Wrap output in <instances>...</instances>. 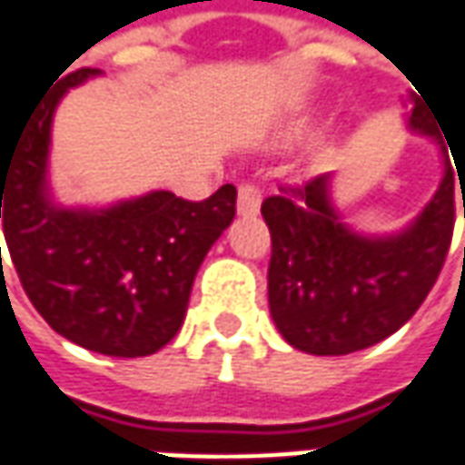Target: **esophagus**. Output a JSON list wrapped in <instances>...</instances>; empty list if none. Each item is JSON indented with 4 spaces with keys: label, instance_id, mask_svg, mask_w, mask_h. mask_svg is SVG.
I'll return each mask as SVG.
<instances>
[{
    "label": "esophagus",
    "instance_id": "1",
    "mask_svg": "<svg viewBox=\"0 0 465 465\" xmlns=\"http://www.w3.org/2000/svg\"><path fill=\"white\" fill-rule=\"evenodd\" d=\"M262 205V193L257 184H239V201H236V211L239 216H257Z\"/></svg>",
    "mask_w": 465,
    "mask_h": 465
}]
</instances>
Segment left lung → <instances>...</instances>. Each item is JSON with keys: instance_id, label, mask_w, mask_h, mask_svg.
<instances>
[{"instance_id": "left-lung-1", "label": "left lung", "mask_w": 465, "mask_h": 465, "mask_svg": "<svg viewBox=\"0 0 465 465\" xmlns=\"http://www.w3.org/2000/svg\"><path fill=\"white\" fill-rule=\"evenodd\" d=\"M409 100V128L440 146L442 180L407 229L383 236L350 229L331 203V174L282 187L262 203L272 239L270 313L301 352L350 355L391 337L440 275L456 221V174L432 113L417 94Z\"/></svg>"}]
</instances>
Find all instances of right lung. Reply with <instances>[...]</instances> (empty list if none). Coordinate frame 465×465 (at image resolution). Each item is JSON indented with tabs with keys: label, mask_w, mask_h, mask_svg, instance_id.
<instances>
[{
	"label": "right lung",
	"mask_w": 465,
	"mask_h": 465,
	"mask_svg": "<svg viewBox=\"0 0 465 465\" xmlns=\"http://www.w3.org/2000/svg\"><path fill=\"white\" fill-rule=\"evenodd\" d=\"M100 74H66L0 149V218L25 293L51 329L100 355L143 358L183 327L203 260L236 216V187L203 203L152 190L107 208L58 205L48 184L54 113Z\"/></svg>",
	"instance_id": "add662e5"
}]
</instances>
